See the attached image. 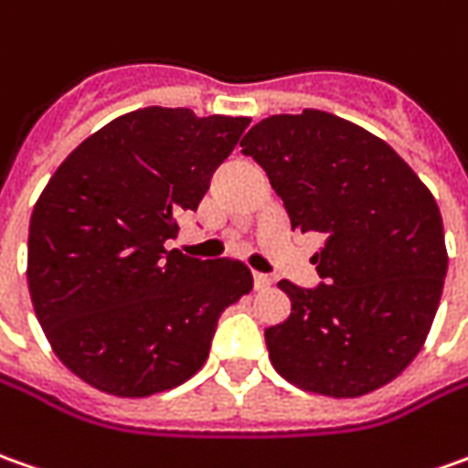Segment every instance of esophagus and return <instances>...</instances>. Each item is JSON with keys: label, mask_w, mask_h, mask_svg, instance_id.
<instances>
[{"label": "esophagus", "mask_w": 468, "mask_h": 468, "mask_svg": "<svg viewBox=\"0 0 468 468\" xmlns=\"http://www.w3.org/2000/svg\"><path fill=\"white\" fill-rule=\"evenodd\" d=\"M252 281H255L257 291H265V288H271V275H265V272H252Z\"/></svg>", "instance_id": "1"}]
</instances>
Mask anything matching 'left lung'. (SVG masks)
Here are the masks:
<instances>
[{"label": "left lung", "instance_id": "8db88e82", "mask_svg": "<svg viewBox=\"0 0 468 468\" xmlns=\"http://www.w3.org/2000/svg\"><path fill=\"white\" fill-rule=\"evenodd\" d=\"M265 169L291 229L327 239L322 283L281 281L285 322L265 329L275 371L303 391L363 397L412 363L448 271L432 193L387 141L332 112L271 115L241 139Z\"/></svg>", "mask_w": 468, "mask_h": 468}]
</instances>
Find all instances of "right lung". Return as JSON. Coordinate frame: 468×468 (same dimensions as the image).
<instances>
[{
  "instance_id": "obj_1",
  "label": "right lung",
  "mask_w": 468,
  "mask_h": 468,
  "mask_svg": "<svg viewBox=\"0 0 468 468\" xmlns=\"http://www.w3.org/2000/svg\"><path fill=\"white\" fill-rule=\"evenodd\" d=\"M250 118L125 112L81 141L37 197L27 285L53 353L90 387L149 397L208 358L221 312L252 291L239 260L165 250Z\"/></svg>"
}]
</instances>
